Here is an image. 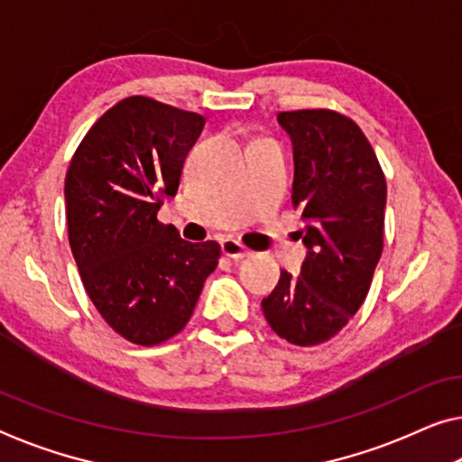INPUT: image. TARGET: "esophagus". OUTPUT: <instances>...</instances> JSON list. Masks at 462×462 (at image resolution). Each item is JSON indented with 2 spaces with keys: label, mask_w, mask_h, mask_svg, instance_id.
I'll use <instances>...</instances> for the list:
<instances>
[{
  "label": "esophagus",
  "mask_w": 462,
  "mask_h": 462,
  "mask_svg": "<svg viewBox=\"0 0 462 462\" xmlns=\"http://www.w3.org/2000/svg\"><path fill=\"white\" fill-rule=\"evenodd\" d=\"M221 250L226 258H233V260L247 258V255H252V250H247V247L244 244H239L237 239H223Z\"/></svg>",
  "instance_id": "34e87169"
}]
</instances>
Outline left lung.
Returning <instances> with one entry per match:
<instances>
[{"mask_svg":"<svg viewBox=\"0 0 462 462\" xmlns=\"http://www.w3.org/2000/svg\"><path fill=\"white\" fill-rule=\"evenodd\" d=\"M293 142V207L308 247L301 276L281 271L262 311L297 346L326 343L365 301L384 247L386 180L370 140L330 109L279 113Z\"/></svg>","mask_w":462,"mask_h":462,"instance_id":"8db88e82","label":"left lung"}]
</instances>
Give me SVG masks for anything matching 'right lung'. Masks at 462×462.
<instances>
[{
	"mask_svg": "<svg viewBox=\"0 0 462 462\" xmlns=\"http://www.w3.org/2000/svg\"><path fill=\"white\" fill-rule=\"evenodd\" d=\"M202 127L198 113L127 97L97 119L69 161L63 191L78 271L103 320L134 345L181 332L221 258L217 241L189 244L157 218Z\"/></svg>",
	"mask_w": 462,
	"mask_h": 462,
	"instance_id": "1",
	"label": "right lung"
}]
</instances>
